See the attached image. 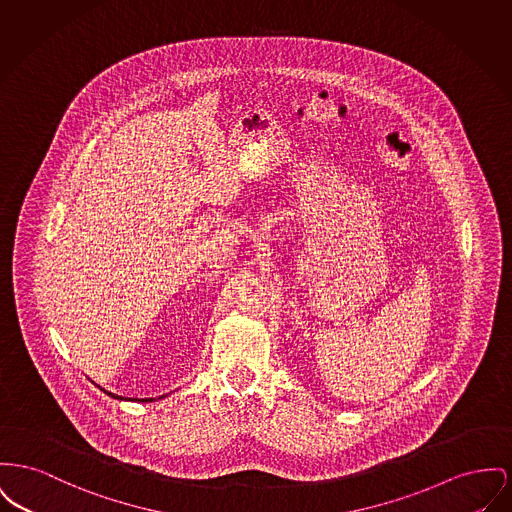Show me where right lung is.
Listing matches in <instances>:
<instances>
[{
	"mask_svg": "<svg viewBox=\"0 0 512 512\" xmlns=\"http://www.w3.org/2000/svg\"><path fill=\"white\" fill-rule=\"evenodd\" d=\"M106 392V391H104ZM106 394H110V396H114V398H120V396H116V394H112V392H106Z\"/></svg>",
	"mask_w": 512,
	"mask_h": 512,
	"instance_id": "right-lung-1",
	"label": "right lung"
}]
</instances>
